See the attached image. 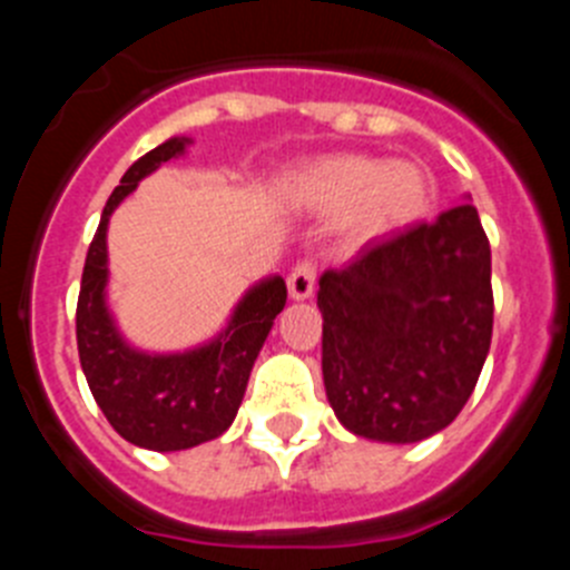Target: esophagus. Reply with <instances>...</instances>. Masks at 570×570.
<instances>
[{
  "label": "esophagus",
  "instance_id": "esophagus-1",
  "mask_svg": "<svg viewBox=\"0 0 570 570\" xmlns=\"http://www.w3.org/2000/svg\"><path fill=\"white\" fill-rule=\"evenodd\" d=\"M316 285V265L311 259L296 262L294 271L288 274V291L294 299H308Z\"/></svg>",
  "mask_w": 570,
  "mask_h": 570
}]
</instances>
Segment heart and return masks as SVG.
I'll use <instances>...</instances> for the list:
<instances>
[{
    "label": "heart",
    "mask_w": 570,
    "mask_h": 570,
    "mask_svg": "<svg viewBox=\"0 0 570 570\" xmlns=\"http://www.w3.org/2000/svg\"><path fill=\"white\" fill-rule=\"evenodd\" d=\"M305 194L331 214L351 210V234L374 239L422 219L434 199V183L422 165L407 159L334 156L305 176Z\"/></svg>",
    "instance_id": "heart-1"
}]
</instances>
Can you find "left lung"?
<instances>
[{
  "mask_svg": "<svg viewBox=\"0 0 570 570\" xmlns=\"http://www.w3.org/2000/svg\"><path fill=\"white\" fill-rule=\"evenodd\" d=\"M322 376L356 436L420 442L456 420L493 331L491 245L473 205L320 276Z\"/></svg>",
  "mask_w": 570,
  "mask_h": 570,
  "instance_id": "8db88e82",
  "label": "left lung"
}]
</instances>
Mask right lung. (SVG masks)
I'll list each match as a JSON object with an SVG mask.
<instances>
[{
	"label": "right lung",
	"mask_w": 570,
	"mask_h": 570,
	"mask_svg": "<svg viewBox=\"0 0 570 570\" xmlns=\"http://www.w3.org/2000/svg\"><path fill=\"white\" fill-rule=\"evenodd\" d=\"M185 142L188 139H168L125 170L90 242L77 302L79 362L90 394L116 434L148 451H185L228 431L262 342L288 299V288L279 276L259 282L236 305L228 331L188 354H139L116 334L105 308L108 219L139 179L183 154Z\"/></svg>",
	"instance_id": "add662e5"
}]
</instances>
